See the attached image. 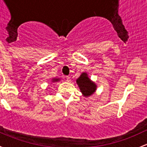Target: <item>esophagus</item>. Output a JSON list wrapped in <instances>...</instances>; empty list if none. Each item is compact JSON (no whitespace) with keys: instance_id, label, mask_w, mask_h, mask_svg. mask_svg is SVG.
Masks as SVG:
<instances>
[{"instance_id":"esophagus-1","label":"esophagus","mask_w":147,"mask_h":147,"mask_svg":"<svg viewBox=\"0 0 147 147\" xmlns=\"http://www.w3.org/2000/svg\"><path fill=\"white\" fill-rule=\"evenodd\" d=\"M66 81H67V82H70V81H71L70 77H69V76L66 77Z\"/></svg>"}]
</instances>
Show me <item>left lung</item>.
<instances>
[{
  "label": "left lung",
  "instance_id": "1",
  "mask_svg": "<svg viewBox=\"0 0 147 147\" xmlns=\"http://www.w3.org/2000/svg\"><path fill=\"white\" fill-rule=\"evenodd\" d=\"M76 82L84 96H90L96 91L97 85L89 78L86 72H82L77 79Z\"/></svg>",
  "mask_w": 147,
  "mask_h": 147
}]
</instances>
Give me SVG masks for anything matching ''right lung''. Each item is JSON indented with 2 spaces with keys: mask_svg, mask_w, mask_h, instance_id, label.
Segmentation results:
<instances>
[{
  "mask_svg": "<svg viewBox=\"0 0 147 147\" xmlns=\"http://www.w3.org/2000/svg\"><path fill=\"white\" fill-rule=\"evenodd\" d=\"M60 80H61V79L60 78H53L52 79L51 82H57L60 81Z\"/></svg>",
  "mask_w": 147,
  "mask_h": 147,
  "instance_id": "obj_1",
  "label": "right lung"
}]
</instances>
